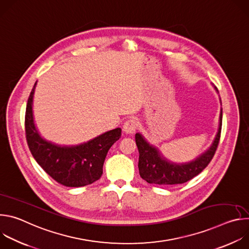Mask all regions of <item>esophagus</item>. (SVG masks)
Wrapping results in <instances>:
<instances>
[{
	"instance_id": "1",
	"label": "esophagus",
	"mask_w": 249,
	"mask_h": 249,
	"mask_svg": "<svg viewBox=\"0 0 249 249\" xmlns=\"http://www.w3.org/2000/svg\"><path fill=\"white\" fill-rule=\"evenodd\" d=\"M138 121L136 118H129L128 120L125 121L124 125H123V130L125 133L127 134H133L137 127H138Z\"/></svg>"
}]
</instances>
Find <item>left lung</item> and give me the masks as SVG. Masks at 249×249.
<instances>
[{
    "mask_svg": "<svg viewBox=\"0 0 249 249\" xmlns=\"http://www.w3.org/2000/svg\"><path fill=\"white\" fill-rule=\"evenodd\" d=\"M217 89V88L215 87ZM218 90V89H217ZM223 110L220 114V126L218 134L212 146L196 160L185 163H174L167 160L160 153L159 149L150 145L140 133L135 135L136 145L139 151V173L142 178L151 184L173 185L182 184L198 175L214 157L222 131Z\"/></svg>",
    "mask_w": 249,
    "mask_h": 249,
    "instance_id": "1",
    "label": "left lung"
}]
</instances>
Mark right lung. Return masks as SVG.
I'll list each match as a JSON object with an SVG mask.
<instances>
[{
	"label": "right lung",
	"mask_w": 249,
	"mask_h": 249,
	"mask_svg": "<svg viewBox=\"0 0 249 249\" xmlns=\"http://www.w3.org/2000/svg\"><path fill=\"white\" fill-rule=\"evenodd\" d=\"M35 83L26 104L25 136L31 155L58 183L67 187H82L98 180L108 150L121 137V129L106 132L77 146H59L41 138L35 128L32 99Z\"/></svg>",
	"instance_id": "right-lung-1"
}]
</instances>
